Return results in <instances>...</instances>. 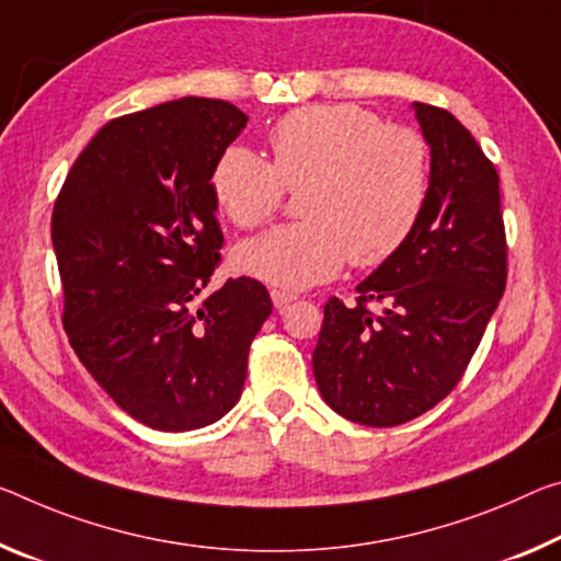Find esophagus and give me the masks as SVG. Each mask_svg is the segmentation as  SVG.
Wrapping results in <instances>:
<instances>
[{"label":"esophagus","instance_id":"34e87169","mask_svg":"<svg viewBox=\"0 0 561 561\" xmlns=\"http://www.w3.org/2000/svg\"><path fill=\"white\" fill-rule=\"evenodd\" d=\"M297 299V295L295 291H284V289H272V301H274V307L277 309H282V307H287V305H291V301Z\"/></svg>","mask_w":561,"mask_h":561}]
</instances>
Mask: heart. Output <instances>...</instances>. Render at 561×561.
<instances>
[{
    "mask_svg": "<svg viewBox=\"0 0 561 561\" xmlns=\"http://www.w3.org/2000/svg\"><path fill=\"white\" fill-rule=\"evenodd\" d=\"M270 147L272 162L249 147H227L211 172L219 209L242 229L262 227L287 190H301L299 215L307 219L237 249V266L252 277L299 289L332 279L346 260L377 266L420 225L432 152L416 129L385 124L357 104H312L284 114Z\"/></svg>",
    "mask_w": 561,
    "mask_h": 561,
    "instance_id": "1",
    "label": "heart"
}]
</instances>
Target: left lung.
<instances>
[{"mask_svg":"<svg viewBox=\"0 0 561 561\" xmlns=\"http://www.w3.org/2000/svg\"><path fill=\"white\" fill-rule=\"evenodd\" d=\"M414 110L432 147L424 215L354 305L329 297L312 354L324 402L367 426L414 420L459 385L510 272L494 164L455 114Z\"/></svg>","mask_w":561,"mask_h":561,"instance_id":"obj_1","label":"left lung"}]
</instances>
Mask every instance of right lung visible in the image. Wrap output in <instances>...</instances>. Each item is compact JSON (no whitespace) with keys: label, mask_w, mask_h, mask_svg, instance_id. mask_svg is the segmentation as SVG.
I'll return each mask as SVG.
<instances>
[{"label":"right lung","mask_w":561,"mask_h":561,"mask_svg":"<svg viewBox=\"0 0 561 561\" xmlns=\"http://www.w3.org/2000/svg\"><path fill=\"white\" fill-rule=\"evenodd\" d=\"M247 114L184 96L96 131L51 211L61 324L102 389L137 422L190 432L232 409L272 297L229 277L204 295L225 247L211 194Z\"/></svg>","instance_id":"add662e5"}]
</instances>
